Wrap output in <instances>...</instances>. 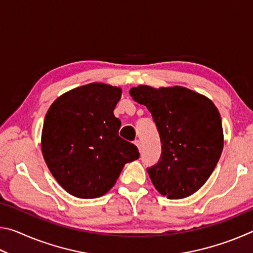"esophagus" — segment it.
Wrapping results in <instances>:
<instances>
[{
	"mask_svg": "<svg viewBox=\"0 0 253 253\" xmlns=\"http://www.w3.org/2000/svg\"><path fill=\"white\" fill-rule=\"evenodd\" d=\"M134 144L136 145V146H137V148H138V151L140 152V151H142V145H140V142H139V140L138 139H136L135 140V142H134Z\"/></svg>",
	"mask_w": 253,
	"mask_h": 253,
	"instance_id": "34e87169",
	"label": "esophagus"
}]
</instances>
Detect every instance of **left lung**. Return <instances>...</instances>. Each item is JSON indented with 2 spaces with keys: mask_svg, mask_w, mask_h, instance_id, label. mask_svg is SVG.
<instances>
[{
  "mask_svg": "<svg viewBox=\"0 0 253 253\" xmlns=\"http://www.w3.org/2000/svg\"><path fill=\"white\" fill-rule=\"evenodd\" d=\"M130 96L152 114L162 143L161 158L147 169L156 190L169 199L195 193L211 176L223 149L215 105L203 95L175 85L132 87Z\"/></svg>",
  "mask_w": 253,
  "mask_h": 253,
  "instance_id": "left-lung-1",
  "label": "left lung"
}]
</instances>
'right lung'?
Returning a JSON list of instances; mask_svg holds the SVG:
<instances>
[{"label":"right lung","mask_w":253,"mask_h":253,"mask_svg":"<svg viewBox=\"0 0 253 253\" xmlns=\"http://www.w3.org/2000/svg\"><path fill=\"white\" fill-rule=\"evenodd\" d=\"M122 89L101 83L81 85L54 100L45 115L42 155L68 193L95 199L115 185L126 163L139 157L134 144L118 135L114 109Z\"/></svg>","instance_id":"1"}]
</instances>
